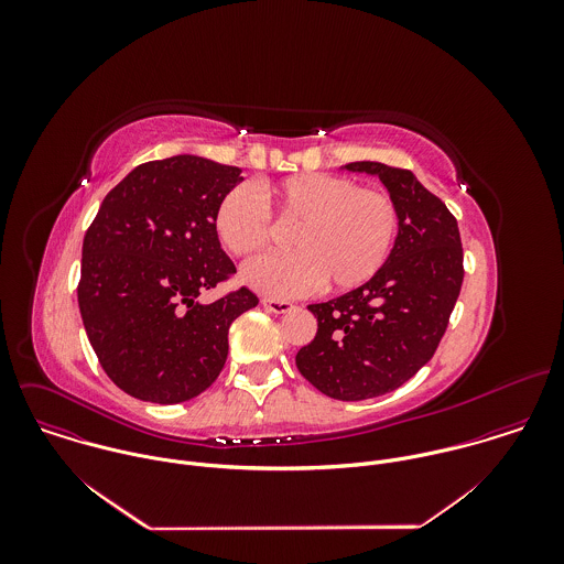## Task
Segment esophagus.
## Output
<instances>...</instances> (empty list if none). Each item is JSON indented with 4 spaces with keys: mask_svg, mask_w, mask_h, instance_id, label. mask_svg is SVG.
<instances>
[{
    "mask_svg": "<svg viewBox=\"0 0 564 564\" xmlns=\"http://www.w3.org/2000/svg\"><path fill=\"white\" fill-rule=\"evenodd\" d=\"M260 304H262L264 311L275 313V315H286V313H291V311L295 308L291 302H284V300H269V297H264Z\"/></svg>",
    "mask_w": 564,
    "mask_h": 564,
    "instance_id": "34e87169",
    "label": "esophagus"
}]
</instances>
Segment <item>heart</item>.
<instances>
[{
  "mask_svg": "<svg viewBox=\"0 0 564 564\" xmlns=\"http://www.w3.org/2000/svg\"><path fill=\"white\" fill-rule=\"evenodd\" d=\"M262 198L284 221H297L289 245L242 269V282L271 300H291L327 289L349 291L369 282L387 262L400 230L398 206L387 193L360 188L329 173H300L262 186ZM260 195L235 186L215 210V232L224 249L247 258L271 235V217Z\"/></svg>",
  "mask_w": 564,
  "mask_h": 564,
  "instance_id": "1",
  "label": "heart"
}]
</instances>
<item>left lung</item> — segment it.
Segmentation results:
<instances>
[{
	"label": "left lung",
	"instance_id": "obj_1",
	"mask_svg": "<svg viewBox=\"0 0 564 564\" xmlns=\"http://www.w3.org/2000/svg\"><path fill=\"white\" fill-rule=\"evenodd\" d=\"M340 169L380 177L400 230L369 282L308 306L317 336L295 365L323 395L360 402L400 389L434 356L463 286V245L454 215L412 171L371 161Z\"/></svg>",
	"mask_w": 564,
	"mask_h": 564
}]
</instances>
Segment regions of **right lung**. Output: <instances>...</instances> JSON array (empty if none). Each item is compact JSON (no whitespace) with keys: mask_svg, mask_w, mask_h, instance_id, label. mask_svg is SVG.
Returning a JSON list of instances; mask_svg holds the SVG:
<instances>
[{"mask_svg":"<svg viewBox=\"0 0 564 564\" xmlns=\"http://www.w3.org/2000/svg\"><path fill=\"white\" fill-rule=\"evenodd\" d=\"M241 169L180 154L132 169L101 202L82 242L78 304L106 376L128 395L180 403L204 393L228 358V329L258 304L232 275L215 210Z\"/></svg>","mask_w":564,"mask_h":564,"instance_id":"add662e5","label":"right lung"}]
</instances>
